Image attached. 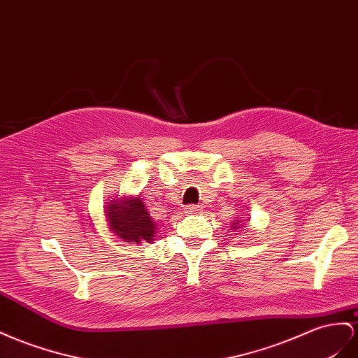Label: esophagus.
<instances>
[{
    "mask_svg": "<svg viewBox=\"0 0 358 358\" xmlns=\"http://www.w3.org/2000/svg\"><path fill=\"white\" fill-rule=\"evenodd\" d=\"M185 214H196V212H199L200 210V206H197V205H188V206H185Z\"/></svg>",
    "mask_w": 358,
    "mask_h": 358,
    "instance_id": "esophagus-1",
    "label": "esophagus"
}]
</instances>
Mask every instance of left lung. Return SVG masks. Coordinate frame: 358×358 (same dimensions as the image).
Returning <instances> with one entry per match:
<instances>
[{
  "instance_id": "1",
  "label": "left lung",
  "mask_w": 358,
  "mask_h": 358,
  "mask_svg": "<svg viewBox=\"0 0 358 358\" xmlns=\"http://www.w3.org/2000/svg\"><path fill=\"white\" fill-rule=\"evenodd\" d=\"M234 224H236V223H234Z\"/></svg>"
}]
</instances>
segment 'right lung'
I'll list each match as a JSON object with an SVG mask.
<instances>
[{
  "label": "right lung",
  "instance_id": "add662e5",
  "mask_svg": "<svg viewBox=\"0 0 358 358\" xmlns=\"http://www.w3.org/2000/svg\"><path fill=\"white\" fill-rule=\"evenodd\" d=\"M110 229L124 243H150L155 234V221L152 220L141 199L111 201L107 208Z\"/></svg>",
  "mask_w": 358,
  "mask_h": 358
}]
</instances>
